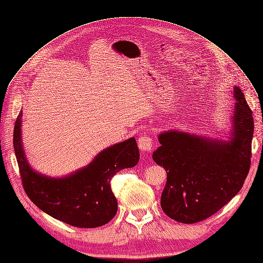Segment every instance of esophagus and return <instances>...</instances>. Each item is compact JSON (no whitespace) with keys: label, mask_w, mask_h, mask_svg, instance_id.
Instances as JSON below:
<instances>
[{"label":"esophagus","mask_w":263,"mask_h":263,"mask_svg":"<svg viewBox=\"0 0 263 263\" xmlns=\"http://www.w3.org/2000/svg\"><path fill=\"white\" fill-rule=\"evenodd\" d=\"M153 139L151 135H141L138 140V145L142 152H151L153 149Z\"/></svg>","instance_id":"esophagus-1"}]
</instances>
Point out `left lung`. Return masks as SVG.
<instances>
[{
  "label": "left lung",
  "instance_id": "8db88e82",
  "mask_svg": "<svg viewBox=\"0 0 263 263\" xmlns=\"http://www.w3.org/2000/svg\"><path fill=\"white\" fill-rule=\"evenodd\" d=\"M236 105L230 142L212 141L178 131L159 135L155 162L166 171L161 209L181 223L209 218L243 187L250 167L254 135L253 111L234 87Z\"/></svg>",
  "mask_w": 263,
  "mask_h": 263
}]
</instances>
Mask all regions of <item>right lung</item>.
<instances>
[{"instance_id": "add662e5", "label": "right lung", "mask_w": 263, "mask_h": 263, "mask_svg": "<svg viewBox=\"0 0 263 263\" xmlns=\"http://www.w3.org/2000/svg\"><path fill=\"white\" fill-rule=\"evenodd\" d=\"M20 110L14 127V149L21 182L27 196L43 212L77 228H97L110 221L117 213V200L110 187L119 171L139 162L135 139L101 152L88 166L63 178H50L31 168L21 143Z\"/></svg>"}]
</instances>
